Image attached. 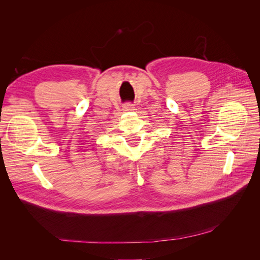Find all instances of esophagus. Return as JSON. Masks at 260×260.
<instances>
[{"label":"esophagus","instance_id":"34e87169","mask_svg":"<svg viewBox=\"0 0 260 260\" xmlns=\"http://www.w3.org/2000/svg\"><path fill=\"white\" fill-rule=\"evenodd\" d=\"M133 105L132 104H130V103H127V104H124L123 105V109L124 111H127V112H131V111H133Z\"/></svg>","mask_w":260,"mask_h":260}]
</instances>
